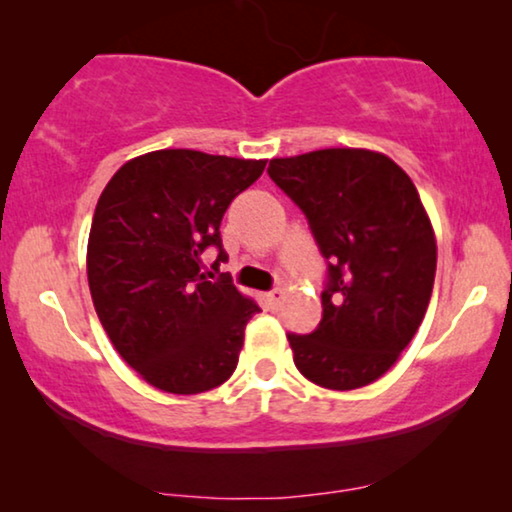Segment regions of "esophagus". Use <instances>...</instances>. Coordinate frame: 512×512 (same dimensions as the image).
Wrapping results in <instances>:
<instances>
[{
    "instance_id": "esophagus-1",
    "label": "esophagus",
    "mask_w": 512,
    "mask_h": 512,
    "mask_svg": "<svg viewBox=\"0 0 512 512\" xmlns=\"http://www.w3.org/2000/svg\"><path fill=\"white\" fill-rule=\"evenodd\" d=\"M282 298H284V289H275V291H270L268 296H265V300H268L270 307H279V303H282Z\"/></svg>"
}]
</instances>
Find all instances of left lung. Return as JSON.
Listing matches in <instances>:
<instances>
[{
	"label": "left lung",
	"instance_id": "obj_1",
	"mask_svg": "<svg viewBox=\"0 0 512 512\" xmlns=\"http://www.w3.org/2000/svg\"><path fill=\"white\" fill-rule=\"evenodd\" d=\"M268 174L328 261L324 317L310 335L289 333L293 363L324 389L380 380L422 324L436 277V233L415 184L370 149L272 158Z\"/></svg>",
	"mask_w": 512,
	"mask_h": 512
}]
</instances>
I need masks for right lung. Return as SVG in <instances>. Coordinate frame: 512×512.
Segmentation results:
<instances>
[{"instance_id":"add662e5","label":"right lung","mask_w":512,"mask_h":512,"mask_svg":"<svg viewBox=\"0 0 512 512\" xmlns=\"http://www.w3.org/2000/svg\"><path fill=\"white\" fill-rule=\"evenodd\" d=\"M268 160L193 149L144 153L118 170L97 200L88 235V286L111 345L139 377L167 394L193 396L233 375L247 321L261 312L230 277L221 219L261 177Z\"/></svg>"}]
</instances>
